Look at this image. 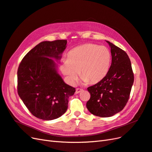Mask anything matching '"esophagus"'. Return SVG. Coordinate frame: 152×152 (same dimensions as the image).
<instances>
[{
	"label": "esophagus",
	"instance_id": "1",
	"mask_svg": "<svg viewBox=\"0 0 152 152\" xmlns=\"http://www.w3.org/2000/svg\"><path fill=\"white\" fill-rule=\"evenodd\" d=\"M82 91H83V89H82L77 88V89H76V91H75V93H76V94H79V93H80V92H82Z\"/></svg>",
	"mask_w": 152,
	"mask_h": 152
}]
</instances>
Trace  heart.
Returning a JSON list of instances; mask_svg holds the SVG:
<instances>
[{"mask_svg": "<svg viewBox=\"0 0 152 152\" xmlns=\"http://www.w3.org/2000/svg\"><path fill=\"white\" fill-rule=\"evenodd\" d=\"M111 63V54L104 46L86 44L73 48L60 65V70L69 84L74 85L80 77L86 83H98L107 75Z\"/></svg>", "mask_w": 152, "mask_h": 152, "instance_id": "1", "label": "heart"}]
</instances>
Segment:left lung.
<instances>
[{
    "mask_svg": "<svg viewBox=\"0 0 152 152\" xmlns=\"http://www.w3.org/2000/svg\"><path fill=\"white\" fill-rule=\"evenodd\" d=\"M111 48L112 64L107 75L87 88L91 98L87 108L96 116L109 117L122 111L126 105L134 82V73L127 53L107 41Z\"/></svg>",
    "mask_w": 152,
    "mask_h": 152,
    "instance_id": "8db88e82",
    "label": "left lung"
}]
</instances>
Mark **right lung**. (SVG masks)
Wrapping results in <instances>:
<instances>
[{
    "label": "right lung",
    "instance_id": "1",
    "mask_svg": "<svg viewBox=\"0 0 152 152\" xmlns=\"http://www.w3.org/2000/svg\"><path fill=\"white\" fill-rule=\"evenodd\" d=\"M66 40L44 41L23 58L18 70V93L30 113L50 121L61 117L68 108V98L75 88L58 74L56 63L66 48Z\"/></svg>",
    "mask_w": 152,
    "mask_h": 152
}]
</instances>
